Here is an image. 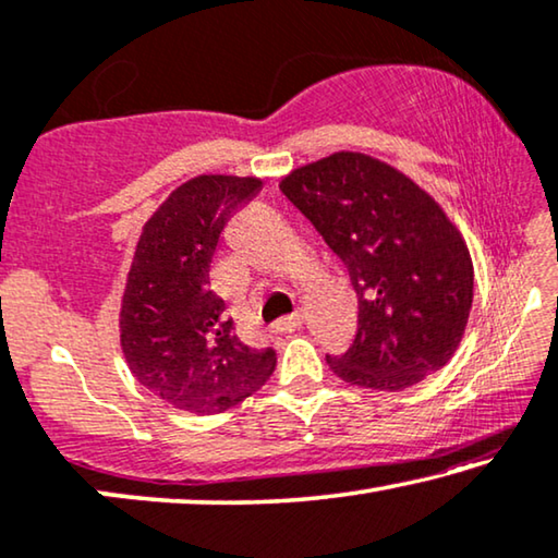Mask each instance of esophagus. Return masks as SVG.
I'll return each mask as SVG.
<instances>
[{
    "instance_id": "obj_1",
    "label": "esophagus",
    "mask_w": 558,
    "mask_h": 558,
    "mask_svg": "<svg viewBox=\"0 0 558 558\" xmlns=\"http://www.w3.org/2000/svg\"><path fill=\"white\" fill-rule=\"evenodd\" d=\"M301 323H303V311H295L293 315H286V318H280V320H276V332H293L295 328H301Z\"/></svg>"
}]
</instances>
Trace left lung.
<instances>
[{
    "mask_svg": "<svg viewBox=\"0 0 558 558\" xmlns=\"http://www.w3.org/2000/svg\"><path fill=\"white\" fill-rule=\"evenodd\" d=\"M359 295V332L330 371L351 386L401 390L444 368L473 303L461 232L426 190L363 153H336L282 178Z\"/></svg>",
    "mask_w": 558,
    "mask_h": 558,
    "instance_id": "8db88e82",
    "label": "left lung"
}]
</instances>
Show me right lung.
<instances>
[{
    "label": "right lung",
    "instance_id": "1",
    "mask_svg": "<svg viewBox=\"0 0 558 558\" xmlns=\"http://www.w3.org/2000/svg\"><path fill=\"white\" fill-rule=\"evenodd\" d=\"M263 180L197 174L145 222L120 307V345L132 376L172 409L210 415L265 386L272 348L238 338L226 301L210 290L220 235Z\"/></svg>",
    "mask_w": 558,
    "mask_h": 558
}]
</instances>
